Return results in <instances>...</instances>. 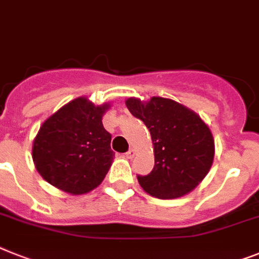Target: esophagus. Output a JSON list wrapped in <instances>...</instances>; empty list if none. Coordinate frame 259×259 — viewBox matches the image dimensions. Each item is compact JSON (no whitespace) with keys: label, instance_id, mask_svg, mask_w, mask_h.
Returning a JSON list of instances; mask_svg holds the SVG:
<instances>
[{"label":"esophagus","instance_id":"obj_1","mask_svg":"<svg viewBox=\"0 0 259 259\" xmlns=\"http://www.w3.org/2000/svg\"><path fill=\"white\" fill-rule=\"evenodd\" d=\"M135 156V149H128V152H125V157H127V159H132V157H134Z\"/></svg>","mask_w":259,"mask_h":259}]
</instances>
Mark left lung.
I'll return each instance as SVG.
<instances>
[{"mask_svg": "<svg viewBox=\"0 0 259 259\" xmlns=\"http://www.w3.org/2000/svg\"><path fill=\"white\" fill-rule=\"evenodd\" d=\"M127 108L151 132L155 166L138 176L140 187L153 197L168 200L189 193L201 183L214 157V140L209 127L183 104L165 98L149 102L130 98Z\"/></svg>", "mask_w": 259, "mask_h": 259, "instance_id": "8db88e82", "label": "left lung"}]
</instances>
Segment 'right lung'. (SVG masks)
<instances>
[{
	"mask_svg": "<svg viewBox=\"0 0 259 259\" xmlns=\"http://www.w3.org/2000/svg\"><path fill=\"white\" fill-rule=\"evenodd\" d=\"M108 107L78 98L40 125L34 139L33 160L49 184L67 193L83 194L103 181L115 155L111 134L102 123Z\"/></svg>",
	"mask_w": 259,
	"mask_h": 259,
	"instance_id": "obj_1",
	"label": "right lung"
}]
</instances>
